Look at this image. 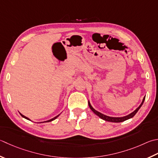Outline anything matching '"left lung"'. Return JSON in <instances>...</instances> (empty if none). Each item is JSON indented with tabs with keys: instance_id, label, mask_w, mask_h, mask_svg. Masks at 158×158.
I'll list each match as a JSON object with an SVG mask.
<instances>
[{
	"instance_id": "1",
	"label": "left lung",
	"mask_w": 158,
	"mask_h": 158,
	"mask_svg": "<svg viewBox=\"0 0 158 158\" xmlns=\"http://www.w3.org/2000/svg\"><path fill=\"white\" fill-rule=\"evenodd\" d=\"M144 99H145V97L143 98V101H142L141 104L140 105V106H139V107L137 108L136 110H134V112H131V114H129V115L125 116H123V117H111V116H106V115H104V114H101V112H98V111L94 110V108L92 107V106H91V104L89 103V101H88V105H89V108H90L92 112H93L96 114V115H97L98 117H100L101 119H103L104 120H106V121H108V122L120 123V122L125 121V120H128L129 118H131L132 117H134L135 116V114L138 112V111L139 110V109H140V108L141 107V106H143V104L144 101Z\"/></svg>"
}]
</instances>
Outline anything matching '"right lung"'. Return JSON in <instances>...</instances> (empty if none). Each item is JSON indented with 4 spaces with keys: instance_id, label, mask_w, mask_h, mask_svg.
<instances>
[{
    "instance_id": "obj_1",
    "label": "right lung",
    "mask_w": 158,
    "mask_h": 158,
    "mask_svg": "<svg viewBox=\"0 0 158 158\" xmlns=\"http://www.w3.org/2000/svg\"><path fill=\"white\" fill-rule=\"evenodd\" d=\"M20 113V112H19ZM20 115L22 116H23V118H26V119H27V120H31L29 118H27V117H26V116H24V115H23V114H20ZM60 114H59V115H57V116H55V117H54V118H52V119H50V120H46V121H44V122H42V123H47V122H51V121H52V120H55V119H56L57 118V117L59 116H60Z\"/></svg>"
}]
</instances>
